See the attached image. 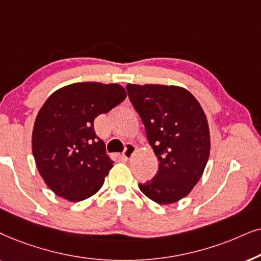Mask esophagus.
Masks as SVG:
<instances>
[{"label":"esophagus","instance_id":"obj_1","mask_svg":"<svg viewBox=\"0 0 261 261\" xmlns=\"http://www.w3.org/2000/svg\"><path fill=\"white\" fill-rule=\"evenodd\" d=\"M135 151H136V145L128 143L126 145V148H125V150L123 152V156L125 159H130L131 156H133L135 154Z\"/></svg>","mask_w":261,"mask_h":261}]
</instances>
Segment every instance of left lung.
<instances>
[{
	"label": "left lung",
	"mask_w": 261,
	"mask_h": 261,
	"mask_svg": "<svg viewBox=\"0 0 261 261\" xmlns=\"http://www.w3.org/2000/svg\"><path fill=\"white\" fill-rule=\"evenodd\" d=\"M131 103L143 121L159 171L140 190L161 205L186 197L203 175L210 154L205 113L189 90L178 86H126Z\"/></svg>",
	"instance_id": "8db88e82"
}]
</instances>
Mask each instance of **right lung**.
I'll return each mask as SVG.
<instances>
[{
	"instance_id": "add662e5",
	"label": "right lung",
	"mask_w": 261,
	"mask_h": 261,
	"mask_svg": "<svg viewBox=\"0 0 261 261\" xmlns=\"http://www.w3.org/2000/svg\"><path fill=\"white\" fill-rule=\"evenodd\" d=\"M126 98L120 85L79 82L56 90L38 112L32 133L37 168L48 189L81 201L101 189L113 167L94 119Z\"/></svg>"
}]
</instances>
